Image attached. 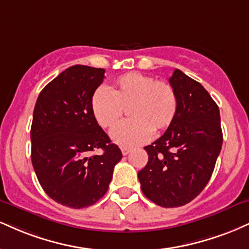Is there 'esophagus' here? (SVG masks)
I'll return each mask as SVG.
<instances>
[{
  "mask_svg": "<svg viewBox=\"0 0 249 249\" xmlns=\"http://www.w3.org/2000/svg\"><path fill=\"white\" fill-rule=\"evenodd\" d=\"M131 152V148L128 147H122V153L123 155H127Z\"/></svg>",
  "mask_w": 249,
  "mask_h": 249,
  "instance_id": "34e87169",
  "label": "esophagus"
}]
</instances>
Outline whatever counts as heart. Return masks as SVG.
Masks as SVG:
<instances>
[{
  "label": "heart",
  "mask_w": 249,
  "mask_h": 249,
  "mask_svg": "<svg viewBox=\"0 0 249 249\" xmlns=\"http://www.w3.org/2000/svg\"><path fill=\"white\" fill-rule=\"evenodd\" d=\"M178 95L167 81L131 71L119 76L111 89L100 87L91 97V109L102 127L121 121L125 110L132 117L111 131V139L123 147L147 142L152 133L168 128L178 112Z\"/></svg>",
  "instance_id": "obj_1"
}]
</instances>
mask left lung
<instances>
[{"mask_svg": "<svg viewBox=\"0 0 249 249\" xmlns=\"http://www.w3.org/2000/svg\"><path fill=\"white\" fill-rule=\"evenodd\" d=\"M169 83L178 95V112L166 132L143 148L148 162L138 178L148 199L178 208L198 196L210 181L223 132L219 107L204 87L179 70Z\"/></svg>", "mask_w": 249, "mask_h": 249, "instance_id": "left-lung-1", "label": "left lung"}]
</instances>
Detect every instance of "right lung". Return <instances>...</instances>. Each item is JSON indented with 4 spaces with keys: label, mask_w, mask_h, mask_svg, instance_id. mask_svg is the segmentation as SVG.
Listing matches in <instances>:
<instances>
[{
    "label": "right lung",
    "mask_w": 249,
    "mask_h": 249,
    "mask_svg": "<svg viewBox=\"0 0 249 249\" xmlns=\"http://www.w3.org/2000/svg\"><path fill=\"white\" fill-rule=\"evenodd\" d=\"M104 73L103 68L71 66L45 86L35 106L32 166L45 193L71 209L101 199L123 158L91 109V97ZM98 148L103 155H90Z\"/></svg>",
    "instance_id": "add662e5"
}]
</instances>
